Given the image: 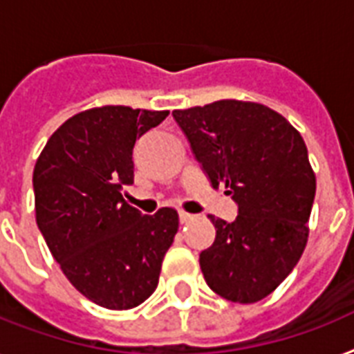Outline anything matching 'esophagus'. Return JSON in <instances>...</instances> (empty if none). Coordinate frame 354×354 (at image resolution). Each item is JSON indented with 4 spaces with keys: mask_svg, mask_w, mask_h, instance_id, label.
Segmentation results:
<instances>
[{
    "mask_svg": "<svg viewBox=\"0 0 354 354\" xmlns=\"http://www.w3.org/2000/svg\"><path fill=\"white\" fill-rule=\"evenodd\" d=\"M189 221H193V215H189L185 211H180V222H182V224H187Z\"/></svg>",
    "mask_w": 354,
    "mask_h": 354,
    "instance_id": "obj_1",
    "label": "esophagus"
}]
</instances>
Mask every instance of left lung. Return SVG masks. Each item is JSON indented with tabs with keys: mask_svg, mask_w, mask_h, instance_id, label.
Here are the masks:
<instances>
[{
	"mask_svg": "<svg viewBox=\"0 0 354 354\" xmlns=\"http://www.w3.org/2000/svg\"><path fill=\"white\" fill-rule=\"evenodd\" d=\"M172 118L211 185L239 205L233 222L209 215L216 236L200 253L205 283L233 303L261 301L307 246L316 176L301 133L272 108L233 99Z\"/></svg>",
	"mask_w": 354,
	"mask_h": 354,
	"instance_id": "obj_1",
	"label": "left lung"
}]
</instances>
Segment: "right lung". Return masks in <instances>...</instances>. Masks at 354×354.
<instances>
[{"mask_svg": "<svg viewBox=\"0 0 354 354\" xmlns=\"http://www.w3.org/2000/svg\"><path fill=\"white\" fill-rule=\"evenodd\" d=\"M169 112L101 106L64 122L32 172L36 224L64 275L110 310L141 305L156 290L178 232V213L143 215L128 204L133 145Z\"/></svg>", "mask_w": 354, "mask_h": 354, "instance_id": "right-lung-1", "label": "right lung"}]
</instances>
